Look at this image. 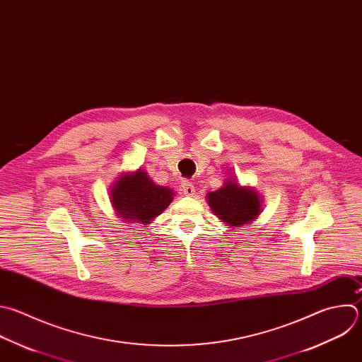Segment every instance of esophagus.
<instances>
[{
    "label": "esophagus",
    "instance_id": "esophagus-1",
    "mask_svg": "<svg viewBox=\"0 0 362 362\" xmlns=\"http://www.w3.org/2000/svg\"><path fill=\"white\" fill-rule=\"evenodd\" d=\"M182 190H183V193H185L186 196H193L194 192H196L194 185H193V182H190V180H183V182H182Z\"/></svg>",
    "mask_w": 362,
    "mask_h": 362
}]
</instances>
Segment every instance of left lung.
Returning <instances> with one entry per match:
<instances>
[{
	"label": "left lung",
	"instance_id": "8db88e82",
	"mask_svg": "<svg viewBox=\"0 0 362 362\" xmlns=\"http://www.w3.org/2000/svg\"><path fill=\"white\" fill-rule=\"evenodd\" d=\"M213 211L230 226H242L255 220L260 210V199L256 192L227 182L223 187L207 194Z\"/></svg>",
	"mask_w": 362,
	"mask_h": 362
}]
</instances>
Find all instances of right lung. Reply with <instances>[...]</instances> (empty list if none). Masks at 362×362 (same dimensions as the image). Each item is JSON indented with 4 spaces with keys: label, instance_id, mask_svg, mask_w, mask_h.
Instances as JSON below:
<instances>
[{
    "label": "right lung",
    "instance_id": "add662e5",
    "mask_svg": "<svg viewBox=\"0 0 362 362\" xmlns=\"http://www.w3.org/2000/svg\"><path fill=\"white\" fill-rule=\"evenodd\" d=\"M113 207L125 220L151 223L173 200L175 192L155 185L146 172L138 170L119 179L110 193Z\"/></svg>",
    "mask_w": 362,
    "mask_h": 362
}]
</instances>
